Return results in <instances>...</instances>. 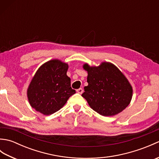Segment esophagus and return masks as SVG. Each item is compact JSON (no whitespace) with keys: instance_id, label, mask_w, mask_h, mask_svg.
I'll return each instance as SVG.
<instances>
[{"instance_id":"obj_1","label":"esophagus","mask_w":159,"mask_h":159,"mask_svg":"<svg viewBox=\"0 0 159 159\" xmlns=\"http://www.w3.org/2000/svg\"><path fill=\"white\" fill-rule=\"evenodd\" d=\"M76 92H77L78 93H79L81 94V93H83V89L82 88H79V89H76Z\"/></svg>"}]
</instances>
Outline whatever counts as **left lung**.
Instances as JSON below:
<instances>
[{"label":"left lung","instance_id":"1","mask_svg":"<svg viewBox=\"0 0 159 159\" xmlns=\"http://www.w3.org/2000/svg\"><path fill=\"white\" fill-rule=\"evenodd\" d=\"M88 85L82 96L89 105L103 116H113L121 112L130 104L133 88L124 74L113 64L103 62L98 67L85 63Z\"/></svg>","mask_w":159,"mask_h":159}]
</instances>
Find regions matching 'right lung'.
I'll list each match as a JSON object with an SVG mask.
<instances>
[{"mask_svg":"<svg viewBox=\"0 0 159 159\" xmlns=\"http://www.w3.org/2000/svg\"><path fill=\"white\" fill-rule=\"evenodd\" d=\"M68 65L54 59L43 63L33 76L27 90L31 106L48 116L58 111L76 93L67 76Z\"/></svg>","mask_w":159,"mask_h":159,"instance_id":"obj_1","label":"right lung"}]
</instances>
